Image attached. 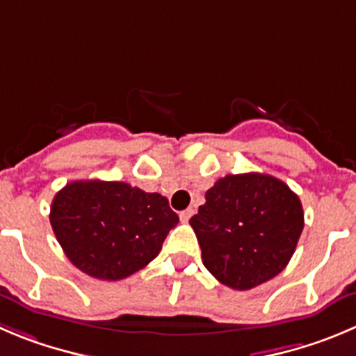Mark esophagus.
<instances>
[{"mask_svg":"<svg viewBox=\"0 0 356 356\" xmlns=\"http://www.w3.org/2000/svg\"><path fill=\"white\" fill-rule=\"evenodd\" d=\"M193 209H186V211H182L181 214H179V218H181V221L182 223H188L189 221V218H191V216H193Z\"/></svg>","mask_w":356,"mask_h":356,"instance_id":"esophagus-1","label":"esophagus"}]
</instances>
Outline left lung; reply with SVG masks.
Instances as JSON below:
<instances>
[{"mask_svg": "<svg viewBox=\"0 0 356 356\" xmlns=\"http://www.w3.org/2000/svg\"><path fill=\"white\" fill-rule=\"evenodd\" d=\"M189 225L205 268L234 290H251L286 267L304 230V211L283 181L253 172L219 179Z\"/></svg>", "mask_w": 356, "mask_h": 356, "instance_id": "1", "label": "left lung"}]
</instances>
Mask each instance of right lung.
<instances>
[{
  "label": "right lung",
  "mask_w": 356,
  "mask_h": 356,
  "mask_svg": "<svg viewBox=\"0 0 356 356\" xmlns=\"http://www.w3.org/2000/svg\"><path fill=\"white\" fill-rule=\"evenodd\" d=\"M177 223L167 198L119 181H73L51 205L52 230L68 260L103 281L144 268Z\"/></svg>",
  "instance_id": "obj_1"
}]
</instances>
